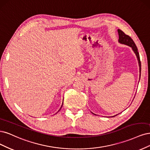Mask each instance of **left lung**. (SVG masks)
Here are the masks:
<instances>
[{"label":"left lung","mask_w":150,"mask_h":150,"mask_svg":"<svg viewBox=\"0 0 150 150\" xmlns=\"http://www.w3.org/2000/svg\"><path fill=\"white\" fill-rule=\"evenodd\" d=\"M118 35H119V40H118L119 42L121 43H123V44H125V45H127L129 47H131L132 48L133 50L135 53V54H136L138 60L139 66V72H140V74H141V61H140L139 55V53L138 52V49H137L136 45H135L134 41L129 35L125 34V33L122 30H121L120 29H118Z\"/></svg>","instance_id":"1"}]
</instances>
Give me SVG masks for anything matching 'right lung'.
Returning <instances> with one entry per match:
<instances>
[{"instance_id": "right-lung-1", "label": "right lung", "mask_w": 150, "mask_h": 150, "mask_svg": "<svg viewBox=\"0 0 150 150\" xmlns=\"http://www.w3.org/2000/svg\"><path fill=\"white\" fill-rule=\"evenodd\" d=\"M62 105H63V104H62ZM62 107H61V108H62ZM61 108H60V109H61ZM60 109L59 110H60Z\"/></svg>"}]
</instances>
